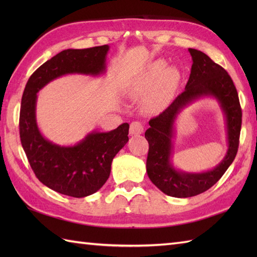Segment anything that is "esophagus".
I'll list each match as a JSON object with an SVG mask.
<instances>
[{
	"label": "esophagus",
	"mask_w": 257,
	"mask_h": 257,
	"mask_svg": "<svg viewBox=\"0 0 257 257\" xmlns=\"http://www.w3.org/2000/svg\"><path fill=\"white\" fill-rule=\"evenodd\" d=\"M129 133L132 136H138L144 133V125L139 121H134L130 123V129Z\"/></svg>",
	"instance_id": "1"
}]
</instances>
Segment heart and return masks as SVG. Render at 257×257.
Wrapping results in <instances>:
<instances>
[{"mask_svg": "<svg viewBox=\"0 0 257 257\" xmlns=\"http://www.w3.org/2000/svg\"><path fill=\"white\" fill-rule=\"evenodd\" d=\"M160 80L161 84L159 94L156 97V99L151 102L152 108H156L157 106L161 105V102L176 88L179 81L178 70L174 68H168L167 63L163 61L155 62L148 69V73H147L146 85L154 86L157 83H159ZM140 90L141 89L134 90V95H138Z\"/></svg>", "mask_w": 257, "mask_h": 257, "instance_id": "heart-1", "label": "heart"}]
</instances>
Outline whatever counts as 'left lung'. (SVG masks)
<instances>
[{
  "instance_id": "1",
  "label": "left lung",
  "mask_w": 257,
  "mask_h": 257,
  "mask_svg": "<svg viewBox=\"0 0 257 257\" xmlns=\"http://www.w3.org/2000/svg\"><path fill=\"white\" fill-rule=\"evenodd\" d=\"M192 67L185 89L165 111L149 121L145 137L149 143L147 174L151 182L167 195L190 198L209 190L232 165L238 148L242 110L230 75L203 52L189 48ZM215 99L225 117L227 154L214 168L201 173L183 172L173 165L175 121L184 109L202 97Z\"/></svg>"
}]
</instances>
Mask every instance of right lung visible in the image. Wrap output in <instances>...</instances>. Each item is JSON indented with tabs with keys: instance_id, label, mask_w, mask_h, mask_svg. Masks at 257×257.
<instances>
[{
	"instance_id": "1",
	"label": "right lung",
	"mask_w": 257,
	"mask_h": 257,
	"mask_svg": "<svg viewBox=\"0 0 257 257\" xmlns=\"http://www.w3.org/2000/svg\"><path fill=\"white\" fill-rule=\"evenodd\" d=\"M108 51V45L65 50L38 67L25 86L20 112L22 147L37 179L61 194L85 198L106 183L112 159L129 140V124L124 122L108 133L92 130L72 146L54 144L38 128L37 92L65 75H103Z\"/></svg>"
}]
</instances>
